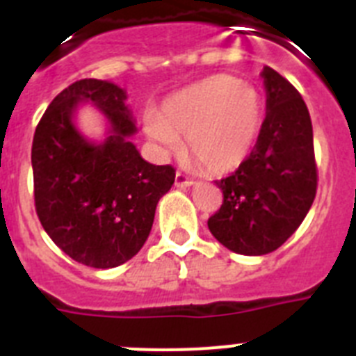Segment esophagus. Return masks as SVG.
Segmentation results:
<instances>
[{
    "mask_svg": "<svg viewBox=\"0 0 356 356\" xmlns=\"http://www.w3.org/2000/svg\"><path fill=\"white\" fill-rule=\"evenodd\" d=\"M175 185L178 188H187V187H191V185H194V181L191 180V178H188V176H185L184 172H176V176H175Z\"/></svg>",
    "mask_w": 356,
    "mask_h": 356,
    "instance_id": "1",
    "label": "esophagus"
}]
</instances>
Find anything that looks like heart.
Segmentation results:
<instances>
[{
  "label": "heart",
  "mask_w": 356,
  "mask_h": 356,
  "mask_svg": "<svg viewBox=\"0 0 356 356\" xmlns=\"http://www.w3.org/2000/svg\"><path fill=\"white\" fill-rule=\"evenodd\" d=\"M260 94L232 76L207 78L163 103L146 119V131L163 147L187 137V155L210 175L237 169L253 149L262 128Z\"/></svg>",
  "instance_id": "obj_1"
}]
</instances>
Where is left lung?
<instances>
[{"label":"left lung","instance_id":"1","mask_svg":"<svg viewBox=\"0 0 356 356\" xmlns=\"http://www.w3.org/2000/svg\"><path fill=\"white\" fill-rule=\"evenodd\" d=\"M267 114L250 156L216 181L222 205L209 229L238 254L278 250L303 222L317 191L310 114L294 85L264 67Z\"/></svg>","mask_w":356,"mask_h":356}]
</instances>
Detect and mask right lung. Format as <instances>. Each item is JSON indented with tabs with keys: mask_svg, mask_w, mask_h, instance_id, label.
Wrapping results in <instances>:
<instances>
[{
	"mask_svg": "<svg viewBox=\"0 0 356 356\" xmlns=\"http://www.w3.org/2000/svg\"><path fill=\"white\" fill-rule=\"evenodd\" d=\"M81 101L109 119L102 145L85 140L72 122ZM124 102L127 92L115 83L74 81L49 103L31 144L40 225L65 254L96 269L118 267L139 253L156 203L175 184L171 165L146 162L130 143L137 128Z\"/></svg>",
	"mask_w": 356,
	"mask_h": 356,
	"instance_id": "obj_1",
	"label": "right lung"
}]
</instances>
